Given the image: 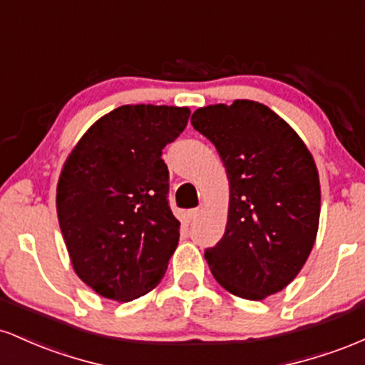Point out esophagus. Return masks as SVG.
Instances as JSON below:
<instances>
[{
  "instance_id": "esophagus-1",
  "label": "esophagus",
  "mask_w": 365,
  "mask_h": 365,
  "mask_svg": "<svg viewBox=\"0 0 365 365\" xmlns=\"http://www.w3.org/2000/svg\"><path fill=\"white\" fill-rule=\"evenodd\" d=\"M199 212H200V209H199V207H195V209H188V211L185 212L187 220H188V221L195 220V217H197V216H199Z\"/></svg>"
}]
</instances>
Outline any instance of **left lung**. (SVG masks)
I'll use <instances>...</instances> for the list:
<instances>
[{"label": "left lung", "mask_w": 365, "mask_h": 365, "mask_svg": "<svg viewBox=\"0 0 365 365\" xmlns=\"http://www.w3.org/2000/svg\"><path fill=\"white\" fill-rule=\"evenodd\" d=\"M230 182L225 235L204 257L225 290L262 300L295 279L319 228V173L311 150L261 103L237 99L192 115Z\"/></svg>", "instance_id": "left-lung-1"}]
</instances>
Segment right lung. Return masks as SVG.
<instances>
[{
	"label": "right lung",
	"instance_id": "obj_1",
	"mask_svg": "<svg viewBox=\"0 0 365 365\" xmlns=\"http://www.w3.org/2000/svg\"><path fill=\"white\" fill-rule=\"evenodd\" d=\"M190 110L127 104L75 144L56 187V212L73 271L104 299L130 302L158 287L180 238L168 206L163 148Z\"/></svg>",
	"mask_w": 365,
	"mask_h": 365
}]
</instances>
